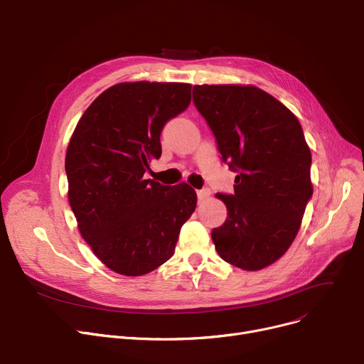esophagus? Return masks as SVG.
I'll return each instance as SVG.
<instances>
[{"label": "esophagus", "mask_w": 364, "mask_h": 364, "mask_svg": "<svg viewBox=\"0 0 364 364\" xmlns=\"http://www.w3.org/2000/svg\"><path fill=\"white\" fill-rule=\"evenodd\" d=\"M197 197H198V201H204L205 198L210 197V189H208V188L198 189V191H197Z\"/></svg>", "instance_id": "1"}]
</instances>
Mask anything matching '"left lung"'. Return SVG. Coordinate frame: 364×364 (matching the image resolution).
<instances>
[{
	"label": "left lung",
	"instance_id": "obj_1",
	"mask_svg": "<svg viewBox=\"0 0 364 364\" xmlns=\"http://www.w3.org/2000/svg\"><path fill=\"white\" fill-rule=\"evenodd\" d=\"M192 98L235 176L233 194H219L225 223L211 230L220 257L260 270L282 257L313 196L311 153L287 107L255 87L196 85Z\"/></svg>",
	"mask_w": 364,
	"mask_h": 364
}]
</instances>
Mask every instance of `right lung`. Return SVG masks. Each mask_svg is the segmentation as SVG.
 <instances>
[{
    "label": "right lung",
    "mask_w": 364,
    "mask_h": 364,
    "mask_svg": "<svg viewBox=\"0 0 364 364\" xmlns=\"http://www.w3.org/2000/svg\"><path fill=\"white\" fill-rule=\"evenodd\" d=\"M189 102V83H119L88 107L72 135L69 203L83 240L116 273L141 276L166 263L196 210L188 183L144 179L161 156L164 124Z\"/></svg>",
    "instance_id": "right-lung-1"
}]
</instances>
